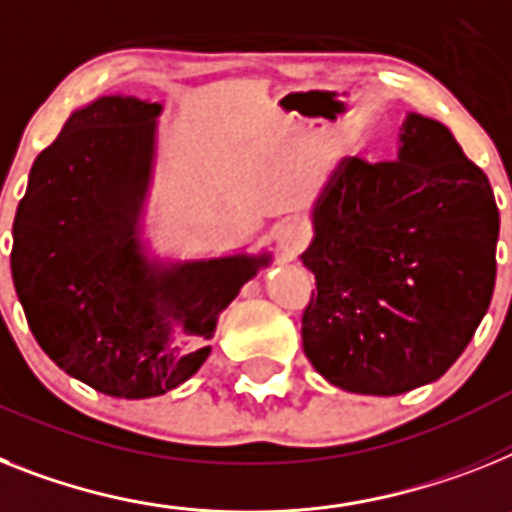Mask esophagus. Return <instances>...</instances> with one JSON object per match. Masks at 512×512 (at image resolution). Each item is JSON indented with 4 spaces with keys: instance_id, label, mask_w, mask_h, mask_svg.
<instances>
[{
    "instance_id": "obj_1",
    "label": "esophagus",
    "mask_w": 512,
    "mask_h": 512,
    "mask_svg": "<svg viewBox=\"0 0 512 512\" xmlns=\"http://www.w3.org/2000/svg\"><path fill=\"white\" fill-rule=\"evenodd\" d=\"M309 231L302 221H283L276 226V242L286 257H296L304 249Z\"/></svg>"
}]
</instances>
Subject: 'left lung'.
Wrapping results in <instances>:
<instances>
[{
    "label": "left lung",
    "instance_id": "left-lung-1",
    "mask_svg": "<svg viewBox=\"0 0 512 512\" xmlns=\"http://www.w3.org/2000/svg\"><path fill=\"white\" fill-rule=\"evenodd\" d=\"M304 354L330 385L401 395L440 380L487 315L500 213L437 119L406 114L398 158H343L312 208Z\"/></svg>",
    "mask_w": 512,
    "mask_h": 512
}]
</instances>
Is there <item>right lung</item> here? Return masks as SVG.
<instances>
[{"instance_id":"right-lung-1","label":"right lung","mask_w":512,"mask_h":512,"mask_svg":"<svg viewBox=\"0 0 512 512\" xmlns=\"http://www.w3.org/2000/svg\"><path fill=\"white\" fill-rule=\"evenodd\" d=\"M161 111L135 96L72 111L33 163L12 223V281L38 346L114 398H153L190 380L223 309L270 265V252L148 255L143 213Z\"/></svg>"}]
</instances>
